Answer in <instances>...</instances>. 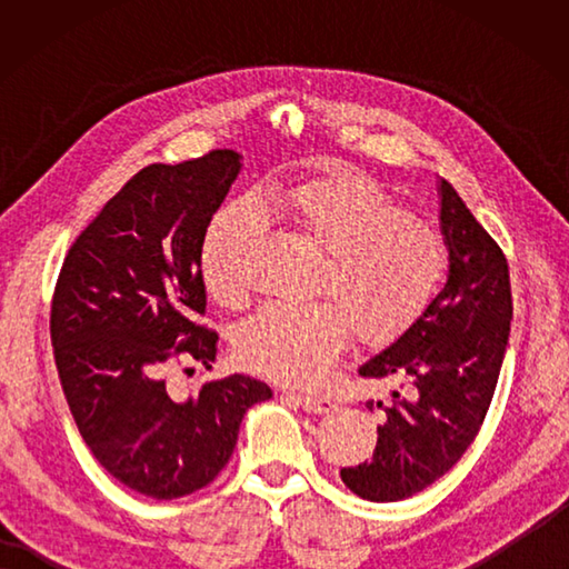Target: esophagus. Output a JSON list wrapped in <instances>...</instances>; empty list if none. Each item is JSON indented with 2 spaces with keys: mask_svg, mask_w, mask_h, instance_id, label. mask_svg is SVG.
<instances>
[{
  "mask_svg": "<svg viewBox=\"0 0 569 569\" xmlns=\"http://www.w3.org/2000/svg\"><path fill=\"white\" fill-rule=\"evenodd\" d=\"M296 403L306 410V413H316V416H322V413H330V410H335V401L328 396H306V393H298L293 396Z\"/></svg>",
  "mask_w": 569,
  "mask_h": 569,
  "instance_id": "esophagus-1",
  "label": "esophagus"
}]
</instances>
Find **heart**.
<instances>
[{"mask_svg":"<svg viewBox=\"0 0 569 569\" xmlns=\"http://www.w3.org/2000/svg\"><path fill=\"white\" fill-rule=\"evenodd\" d=\"M283 222L320 247L316 288L330 300L266 306L241 325L237 355L253 371L286 383H316L340 357L349 332L386 345L413 325L438 293L447 249L432 227L408 220L401 202L373 180L335 171L266 186L257 200L217 210L202 239V278L222 306L247 296L241 253L261 220Z\"/></svg>","mask_w":569,"mask_h":569,"instance_id":"obj_1","label":"heart"}]
</instances>
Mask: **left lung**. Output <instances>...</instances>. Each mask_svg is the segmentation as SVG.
<instances>
[{
	"label": "left lung",
	"mask_w": 569,
	"mask_h": 569,
	"mask_svg": "<svg viewBox=\"0 0 569 569\" xmlns=\"http://www.w3.org/2000/svg\"><path fill=\"white\" fill-rule=\"evenodd\" d=\"M447 283L426 312L359 367L361 377L403 379L391 391L371 462L340 477L357 497L401 501L428 489L477 438L509 345L513 303L503 251L447 180H438Z\"/></svg>",
	"instance_id": "left-lung-1"
}]
</instances>
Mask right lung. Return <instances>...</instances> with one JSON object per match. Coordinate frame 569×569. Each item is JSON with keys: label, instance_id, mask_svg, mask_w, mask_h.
<instances>
[{"label": "right lung", "instance_id": "right-lung-1", "mask_svg": "<svg viewBox=\"0 0 569 569\" xmlns=\"http://www.w3.org/2000/svg\"><path fill=\"white\" fill-rule=\"evenodd\" d=\"M241 171L220 149L153 163L82 229L60 269L51 342L70 413L94 459L124 487L168 501L208 487L234 452L241 418L269 401L247 373L171 393L173 361L217 357L204 312L202 239Z\"/></svg>", "mask_w": 569, "mask_h": 569}]
</instances>
